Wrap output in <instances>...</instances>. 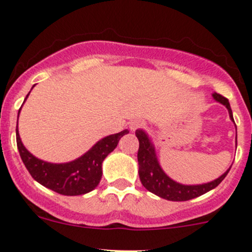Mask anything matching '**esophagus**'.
Returning <instances> with one entry per match:
<instances>
[{
  "mask_svg": "<svg viewBox=\"0 0 252 252\" xmlns=\"http://www.w3.org/2000/svg\"><path fill=\"white\" fill-rule=\"evenodd\" d=\"M144 126H145L144 122L134 121V122H131V123H130V130L131 131H135V130H136V129L144 128Z\"/></svg>",
  "mask_w": 252,
  "mask_h": 252,
  "instance_id": "obj_1",
  "label": "esophagus"
}]
</instances>
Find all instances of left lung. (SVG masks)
Segmentation results:
<instances>
[{"label":"left lung","mask_w":252,"mask_h":252,"mask_svg":"<svg viewBox=\"0 0 252 252\" xmlns=\"http://www.w3.org/2000/svg\"><path fill=\"white\" fill-rule=\"evenodd\" d=\"M213 96L216 101L221 102L222 105L226 106L229 112V117L233 119L231 105H229L228 99L222 96L221 94H217V93H215ZM135 134H136V137L139 139L137 161H139L140 181H141V184L144 185V187L147 190L155 193L156 195L164 198L166 200L185 202V200H189L193 199V198L199 197V195L219 186L222 182V180L227 176L229 169H231L229 168L219 179L208 182V184L195 185V186H186V185L177 184L174 180H171L170 177L166 176L165 173L161 170L159 163H158L157 158H156L155 147L151 144L146 133L142 130H136Z\"/></svg>","instance_id":"left-lung-1"}]
</instances>
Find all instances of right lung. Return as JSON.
<instances>
[{
    "instance_id": "add662e5",
    "label": "right lung",
    "mask_w": 252,
    "mask_h": 252,
    "mask_svg": "<svg viewBox=\"0 0 252 252\" xmlns=\"http://www.w3.org/2000/svg\"><path fill=\"white\" fill-rule=\"evenodd\" d=\"M29 94L26 95V97ZM20 112V110H19ZM129 131L106 136L78 159L65 164H52L33 157L21 142L17 124V146L20 157L31 176L47 189L63 195H81L99 185L102 176L101 164L108 153L117 147L119 139Z\"/></svg>"
}]
</instances>
